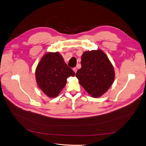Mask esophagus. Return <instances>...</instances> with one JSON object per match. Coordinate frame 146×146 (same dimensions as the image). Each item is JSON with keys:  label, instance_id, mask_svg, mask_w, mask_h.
Returning <instances> with one entry per match:
<instances>
[{"label": "esophagus", "instance_id": "1", "mask_svg": "<svg viewBox=\"0 0 146 146\" xmlns=\"http://www.w3.org/2000/svg\"><path fill=\"white\" fill-rule=\"evenodd\" d=\"M73 70L74 72L75 73H76V72H77V68H76V67H74V68H73Z\"/></svg>", "mask_w": 146, "mask_h": 146}]
</instances>
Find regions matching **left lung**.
<instances>
[{"label": "left lung", "instance_id": "1", "mask_svg": "<svg viewBox=\"0 0 146 146\" xmlns=\"http://www.w3.org/2000/svg\"><path fill=\"white\" fill-rule=\"evenodd\" d=\"M81 58L82 67L76 74L79 83L92 97H100L115 80V72L111 62L100 49L84 52Z\"/></svg>", "mask_w": 146, "mask_h": 146}]
</instances>
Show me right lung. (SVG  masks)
Instances as JSON below:
<instances>
[{"instance_id":"add662e5","label":"right lung","mask_w":146,"mask_h":146,"mask_svg":"<svg viewBox=\"0 0 146 146\" xmlns=\"http://www.w3.org/2000/svg\"><path fill=\"white\" fill-rule=\"evenodd\" d=\"M75 73L58 52H48L38 63L35 77L38 88L49 98L57 97L67 84V79Z\"/></svg>"}]
</instances>
